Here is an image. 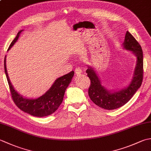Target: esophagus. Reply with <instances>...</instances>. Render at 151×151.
<instances>
[{"instance_id": "1", "label": "esophagus", "mask_w": 151, "mask_h": 151, "mask_svg": "<svg viewBox=\"0 0 151 151\" xmlns=\"http://www.w3.org/2000/svg\"><path fill=\"white\" fill-rule=\"evenodd\" d=\"M75 71L76 75H78V74L82 73V70L81 68H80V67H76Z\"/></svg>"}]
</instances>
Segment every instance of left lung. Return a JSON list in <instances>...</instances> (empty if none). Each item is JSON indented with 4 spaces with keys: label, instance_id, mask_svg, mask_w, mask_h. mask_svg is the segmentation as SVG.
Segmentation results:
<instances>
[{
    "label": "left lung",
    "instance_id": "left-lung-1",
    "mask_svg": "<svg viewBox=\"0 0 151 151\" xmlns=\"http://www.w3.org/2000/svg\"><path fill=\"white\" fill-rule=\"evenodd\" d=\"M124 49L135 54L137 58L134 76L129 85L119 91H110L102 86L95 70L88 66L86 70L91 81L88 95L91 100L98 106L105 110H115L129 102L142 84L143 78V58L142 47L129 32H127L123 43Z\"/></svg>",
    "mask_w": 151,
    "mask_h": 151
}]
</instances>
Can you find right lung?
<instances>
[{"label": "right lung", "mask_w": 151, "mask_h": 151, "mask_svg": "<svg viewBox=\"0 0 151 151\" xmlns=\"http://www.w3.org/2000/svg\"><path fill=\"white\" fill-rule=\"evenodd\" d=\"M22 31L20 30L17 33L15 38L12 41L9 45L8 50L10 49V48L17 41ZM4 65V71L11 91L12 97L15 104L22 111L38 117L47 116L56 111L60 105L62 104L65 91L71 82L73 76L75 74L72 70L68 74L57 78L49 90L39 98L27 99L24 98L15 90L9 81L7 69H6V56Z\"/></svg>", "instance_id": "1"}]
</instances>
